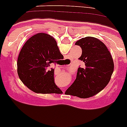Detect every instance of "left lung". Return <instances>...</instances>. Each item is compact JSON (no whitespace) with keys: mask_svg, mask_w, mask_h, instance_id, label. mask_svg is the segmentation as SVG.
<instances>
[{"mask_svg":"<svg viewBox=\"0 0 127 127\" xmlns=\"http://www.w3.org/2000/svg\"><path fill=\"white\" fill-rule=\"evenodd\" d=\"M75 45L82 50L79 59L85 64L78 69L75 82L65 94L80 98H89L99 93L110 81L114 63L110 52L103 42L92 36L78 40Z\"/></svg>","mask_w":127,"mask_h":127,"instance_id":"8db88e82","label":"left lung"}]
</instances>
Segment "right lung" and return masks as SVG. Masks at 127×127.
I'll list each match as a JSON object with an SVG mask.
<instances>
[{
    "mask_svg": "<svg viewBox=\"0 0 127 127\" xmlns=\"http://www.w3.org/2000/svg\"><path fill=\"white\" fill-rule=\"evenodd\" d=\"M63 58L52 36L44 33L34 35L25 42L19 52L17 61L19 78L36 93H60L61 91L54 83V69L48 67Z\"/></svg>",
    "mask_w": 127,
    "mask_h": 127,
    "instance_id": "obj_1",
    "label": "right lung"
}]
</instances>
